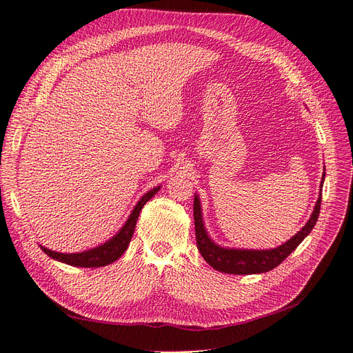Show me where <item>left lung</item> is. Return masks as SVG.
Here are the masks:
<instances>
[{
	"instance_id": "obj_1",
	"label": "left lung",
	"mask_w": 353,
	"mask_h": 353,
	"mask_svg": "<svg viewBox=\"0 0 353 353\" xmlns=\"http://www.w3.org/2000/svg\"><path fill=\"white\" fill-rule=\"evenodd\" d=\"M323 179H325V169H323V175L321 181V192L319 197L313 208V212L309 218V221L304 224L300 232L295 233L290 241L285 243L272 248V250H242V248H225L215 243L211 237H209L206 227L203 223L202 215V205H200V199L194 194V203H193V216H194V228H196V241L200 254L205 259V261L218 272L223 273H232V274H255V273H265L278 265L287 259V256L297 248L304 237H307L315 227L319 209H321V200H322V185Z\"/></svg>"
}]
</instances>
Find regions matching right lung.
Masks as SVG:
<instances>
[{"label": "right lung", "mask_w": 353, "mask_h": 353, "mask_svg": "<svg viewBox=\"0 0 353 353\" xmlns=\"http://www.w3.org/2000/svg\"><path fill=\"white\" fill-rule=\"evenodd\" d=\"M160 187L161 185L151 188L150 192H147L138 200V203L133 206L130 215L128 216L126 223L123 224L120 230L114 234L111 239H108L105 243H102L97 248H92V250H88V251L72 252V254L56 252V251L49 250V248L40 245L41 251L49 255L50 259L65 263L68 265H74V268H102V265L114 263L126 252L132 236H133V232H135V225L138 221V216L141 214V209L144 208V205L148 202V200L159 192Z\"/></svg>", "instance_id": "right-lung-1"}]
</instances>
